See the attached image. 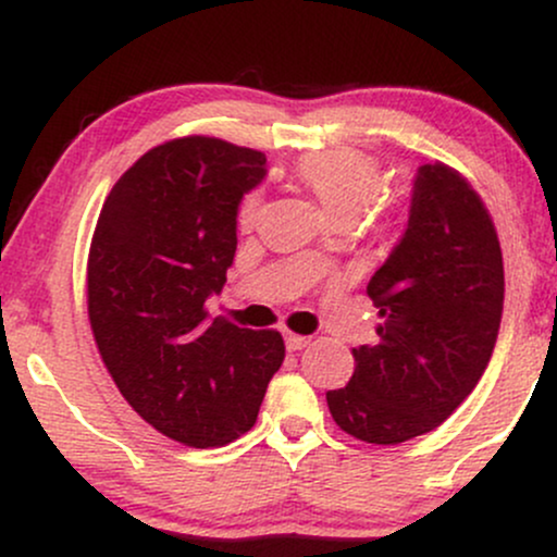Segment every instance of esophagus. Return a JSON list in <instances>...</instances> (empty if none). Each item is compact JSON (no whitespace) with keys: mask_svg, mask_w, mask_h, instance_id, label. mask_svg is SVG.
I'll list each match as a JSON object with an SVG mask.
<instances>
[{"mask_svg":"<svg viewBox=\"0 0 557 557\" xmlns=\"http://www.w3.org/2000/svg\"><path fill=\"white\" fill-rule=\"evenodd\" d=\"M311 341L306 335H296V332H285V345L287 350H304Z\"/></svg>","mask_w":557,"mask_h":557,"instance_id":"esophagus-1","label":"esophagus"}]
</instances>
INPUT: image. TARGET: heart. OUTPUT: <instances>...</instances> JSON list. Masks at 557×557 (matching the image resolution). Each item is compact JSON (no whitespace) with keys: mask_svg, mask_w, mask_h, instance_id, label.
<instances>
[{"mask_svg":"<svg viewBox=\"0 0 557 557\" xmlns=\"http://www.w3.org/2000/svg\"><path fill=\"white\" fill-rule=\"evenodd\" d=\"M296 175L332 222H354L356 216L367 212V207L380 196L382 183H385L376 159L354 149L311 151L298 159ZM259 203V194L243 198L238 212L240 227L253 225ZM314 257L319 259V251H314Z\"/></svg>","mask_w":557,"mask_h":557,"instance_id":"heart-1","label":"heart"}]
</instances>
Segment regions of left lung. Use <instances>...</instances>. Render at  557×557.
Segmentation results:
<instances>
[{
	"mask_svg": "<svg viewBox=\"0 0 557 557\" xmlns=\"http://www.w3.org/2000/svg\"><path fill=\"white\" fill-rule=\"evenodd\" d=\"M376 345L354 348L356 372L327 406L343 432L398 445L432 432L469 398L503 319V253L487 209L445 164H421L408 225L367 285Z\"/></svg>",
	"mask_w": 557,
	"mask_h": 557,
	"instance_id": "obj_1",
	"label": "left lung"
}]
</instances>
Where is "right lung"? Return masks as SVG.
<instances>
[{
    "label": "right lung",
    "mask_w": 557,
    "mask_h": 557,
    "mask_svg": "<svg viewBox=\"0 0 557 557\" xmlns=\"http://www.w3.org/2000/svg\"><path fill=\"white\" fill-rule=\"evenodd\" d=\"M267 157L188 136L146 151L114 183L88 253V319L101 361L140 419L190 447L257 424L285 359L274 330L212 319L238 248L243 196Z\"/></svg>",
    "instance_id": "1"
}]
</instances>
